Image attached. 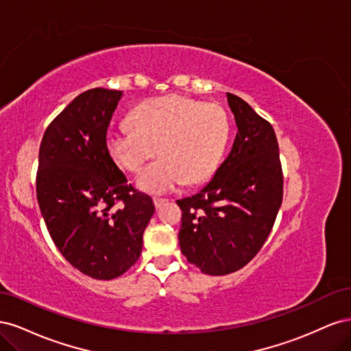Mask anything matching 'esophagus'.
Wrapping results in <instances>:
<instances>
[{"mask_svg": "<svg viewBox=\"0 0 351 351\" xmlns=\"http://www.w3.org/2000/svg\"><path fill=\"white\" fill-rule=\"evenodd\" d=\"M165 202H168V200H167V199H162V197H154V205H155L156 209L161 208V206L165 204Z\"/></svg>", "mask_w": 351, "mask_h": 351, "instance_id": "1", "label": "esophagus"}]
</instances>
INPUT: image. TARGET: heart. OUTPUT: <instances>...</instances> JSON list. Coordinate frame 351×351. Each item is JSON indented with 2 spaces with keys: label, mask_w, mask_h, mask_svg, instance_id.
I'll return each mask as SVG.
<instances>
[{
  "label": "heart",
  "mask_w": 351,
  "mask_h": 351,
  "mask_svg": "<svg viewBox=\"0 0 351 351\" xmlns=\"http://www.w3.org/2000/svg\"><path fill=\"white\" fill-rule=\"evenodd\" d=\"M230 120L217 104L167 95L132 112V124L111 127L107 151L129 173H139L159 151L162 156L137 178L143 192L162 195L184 183L208 182L217 173L230 141Z\"/></svg>",
  "instance_id": "b5f03b06"
}]
</instances>
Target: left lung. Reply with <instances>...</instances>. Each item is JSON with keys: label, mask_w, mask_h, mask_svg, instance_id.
I'll return each instance as SVG.
<instances>
[{"label": "left lung", "mask_w": 351, "mask_h": 351, "mask_svg": "<svg viewBox=\"0 0 351 351\" xmlns=\"http://www.w3.org/2000/svg\"><path fill=\"white\" fill-rule=\"evenodd\" d=\"M237 134L231 152L199 193L177 200L178 243L190 263L209 275L247 265L267 241L282 204L277 136L237 95L227 93Z\"/></svg>", "instance_id": "1"}]
</instances>
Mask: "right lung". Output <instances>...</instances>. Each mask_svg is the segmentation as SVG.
Listing matches in <instances>:
<instances>
[{"label":"right lung","instance_id":"obj_1","mask_svg":"<svg viewBox=\"0 0 351 351\" xmlns=\"http://www.w3.org/2000/svg\"><path fill=\"white\" fill-rule=\"evenodd\" d=\"M121 95L104 88L80 93L51 121L39 147L36 197L49 236L74 268L95 280L133 267L155 212L107 151Z\"/></svg>","mask_w":351,"mask_h":351}]
</instances>
